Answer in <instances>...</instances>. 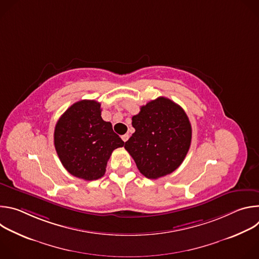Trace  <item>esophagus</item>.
Wrapping results in <instances>:
<instances>
[{
    "label": "esophagus",
    "instance_id": "34e87169",
    "mask_svg": "<svg viewBox=\"0 0 259 259\" xmlns=\"http://www.w3.org/2000/svg\"><path fill=\"white\" fill-rule=\"evenodd\" d=\"M122 139H123L124 142H126V141L129 139V134H124V135H122Z\"/></svg>",
    "mask_w": 259,
    "mask_h": 259
}]
</instances>
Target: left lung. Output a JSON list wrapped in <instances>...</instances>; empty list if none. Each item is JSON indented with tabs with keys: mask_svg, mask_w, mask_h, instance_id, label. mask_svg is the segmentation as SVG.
<instances>
[{
	"mask_svg": "<svg viewBox=\"0 0 259 259\" xmlns=\"http://www.w3.org/2000/svg\"><path fill=\"white\" fill-rule=\"evenodd\" d=\"M132 126L135 132L125 149L142 175L158 179L181 165L192 141V126L181 106L158 97L140 107Z\"/></svg>",
	"mask_w": 259,
	"mask_h": 259,
	"instance_id": "8db88e82",
	"label": "left lung"
}]
</instances>
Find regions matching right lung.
Segmentation results:
<instances>
[{
	"mask_svg": "<svg viewBox=\"0 0 259 259\" xmlns=\"http://www.w3.org/2000/svg\"><path fill=\"white\" fill-rule=\"evenodd\" d=\"M54 145L63 167L73 176L96 180L105 173L113 151L124 141L101 118L100 103L81 100L69 106L54 130Z\"/></svg>",
	"mask_w": 259,
	"mask_h": 259,
	"instance_id": "obj_1",
	"label": "right lung"
}]
</instances>
